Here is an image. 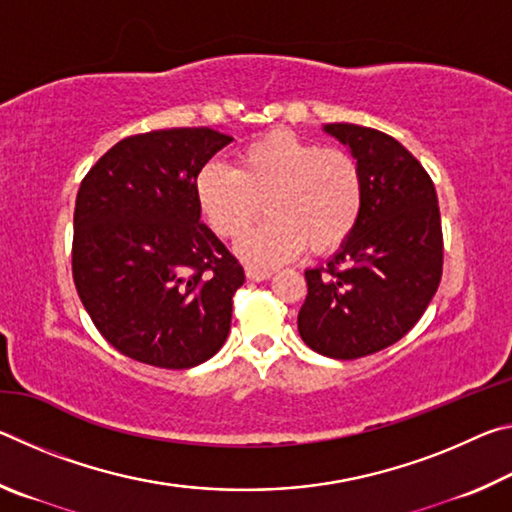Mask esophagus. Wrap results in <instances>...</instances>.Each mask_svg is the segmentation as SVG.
<instances>
[{"mask_svg":"<svg viewBox=\"0 0 512 512\" xmlns=\"http://www.w3.org/2000/svg\"><path fill=\"white\" fill-rule=\"evenodd\" d=\"M271 271H262V268H246V277L250 282H264L271 277Z\"/></svg>","mask_w":512,"mask_h":512,"instance_id":"esophagus-1","label":"esophagus"}]
</instances>
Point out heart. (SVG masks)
Returning a JSON list of instances; mask_svg holds the SVG:
<instances>
[{
  "mask_svg": "<svg viewBox=\"0 0 512 512\" xmlns=\"http://www.w3.org/2000/svg\"><path fill=\"white\" fill-rule=\"evenodd\" d=\"M196 201L219 237H239L259 212L268 219L239 241V255L275 266L309 248L327 255L357 230L363 173L343 149H323L289 131L257 137L239 151L237 167L207 162L196 176Z\"/></svg>",
  "mask_w": 512,
  "mask_h": 512,
  "instance_id": "obj_1",
  "label": "heart"
}]
</instances>
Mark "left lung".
Segmentation results:
<instances>
[{"label": "left lung", "instance_id": "obj_1", "mask_svg": "<svg viewBox=\"0 0 512 512\" xmlns=\"http://www.w3.org/2000/svg\"><path fill=\"white\" fill-rule=\"evenodd\" d=\"M357 158L363 210L357 230L325 266L305 271L298 332L329 359L388 348L418 323L443 277V228L429 173L395 137L327 124Z\"/></svg>", "mask_w": 512, "mask_h": 512}]
</instances>
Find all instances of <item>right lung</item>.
Instances as JSON below:
<instances>
[{"mask_svg":"<svg viewBox=\"0 0 512 512\" xmlns=\"http://www.w3.org/2000/svg\"><path fill=\"white\" fill-rule=\"evenodd\" d=\"M230 142L205 126L131 135L83 178L74 284L103 339L126 357L185 370L228 339L246 275L201 223L196 176Z\"/></svg>","mask_w":512,"mask_h":512,"instance_id":"add662e5","label":"right lung"}]
</instances>
